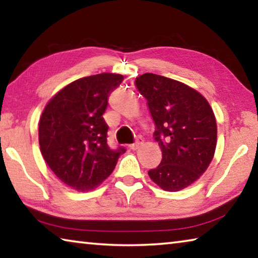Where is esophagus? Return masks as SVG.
<instances>
[{
  "instance_id": "esophagus-1",
  "label": "esophagus",
  "mask_w": 258,
  "mask_h": 258,
  "mask_svg": "<svg viewBox=\"0 0 258 258\" xmlns=\"http://www.w3.org/2000/svg\"><path fill=\"white\" fill-rule=\"evenodd\" d=\"M142 143H143V140H142L141 138H138L137 141H135V142L133 143V145H131L130 148H131V149H132V150H137V149H139V147L141 146Z\"/></svg>"
}]
</instances>
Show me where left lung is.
Wrapping results in <instances>:
<instances>
[{"instance_id":"obj_1","label":"left lung","mask_w":258,"mask_h":258,"mask_svg":"<svg viewBox=\"0 0 258 258\" xmlns=\"http://www.w3.org/2000/svg\"><path fill=\"white\" fill-rule=\"evenodd\" d=\"M155 121V140L163 159L148 174L165 191H180L203 175L215 152L216 119L202 94L183 83L156 74L137 77Z\"/></svg>"}]
</instances>
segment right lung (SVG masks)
Returning <instances> with one entry per match:
<instances>
[{
    "label": "right lung",
    "mask_w": 258,
    "mask_h": 258,
    "mask_svg": "<svg viewBox=\"0 0 258 258\" xmlns=\"http://www.w3.org/2000/svg\"><path fill=\"white\" fill-rule=\"evenodd\" d=\"M123 80L111 73L80 78L59 91L43 110L38 125L43 158L61 182L77 191L101 184L126 151L108 146L102 117L109 95Z\"/></svg>",
    "instance_id": "add662e5"
}]
</instances>
